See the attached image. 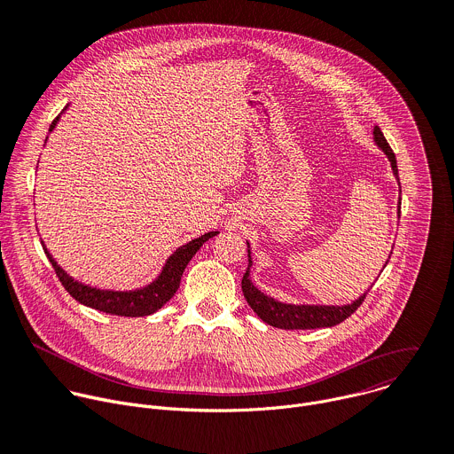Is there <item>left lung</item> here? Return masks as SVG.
<instances>
[{
	"mask_svg": "<svg viewBox=\"0 0 454 454\" xmlns=\"http://www.w3.org/2000/svg\"><path fill=\"white\" fill-rule=\"evenodd\" d=\"M373 137H375V144L386 153L387 158H390L394 174L399 179L395 154H394L392 147L387 145V142H386V138H384L379 125L373 127ZM249 266H251V258H249ZM242 293H244V298H246L247 305L256 312L258 317H261L262 321H266L268 325H271V327H278V329H286V331L334 327V325H338V323L345 321L348 316H352L357 310V307H361V303L366 298V293H364L359 300H356L350 305H343V307H333V305L331 307L329 305L327 307L325 305H287V303H280V301L266 296L264 293H261L251 284V280H249V268H247V271L242 277Z\"/></svg>",
	"mask_w": 454,
	"mask_h": 454,
	"instance_id": "8db88e82",
	"label": "left lung"
}]
</instances>
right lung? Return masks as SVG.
<instances>
[{
	"label": "right lung",
	"mask_w": 454,
	"mask_h": 454,
	"mask_svg": "<svg viewBox=\"0 0 454 454\" xmlns=\"http://www.w3.org/2000/svg\"><path fill=\"white\" fill-rule=\"evenodd\" d=\"M59 116L60 114H57V118H53V121L50 125V131H53ZM215 235H217V231H208V233L201 235L200 239H193L192 242L181 246L179 249H176L172 253L161 275L151 286L138 289V291H123V293L121 291H104V289H97V287H90V286L75 282L70 275H67L57 266V262L53 261L51 254L44 247V244H43V249L48 256V261H50L57 278L60 280L64 289H67L77 301H81L86 307L107 312V314L137 317V316H149V314L156 312L176 294V291L181 284L183 271L188 266V262L192 261V256L198 253V249L210 237H215Z\"/></svg>",
	"instance_id": "right-lung-1"
}]
</instances>
